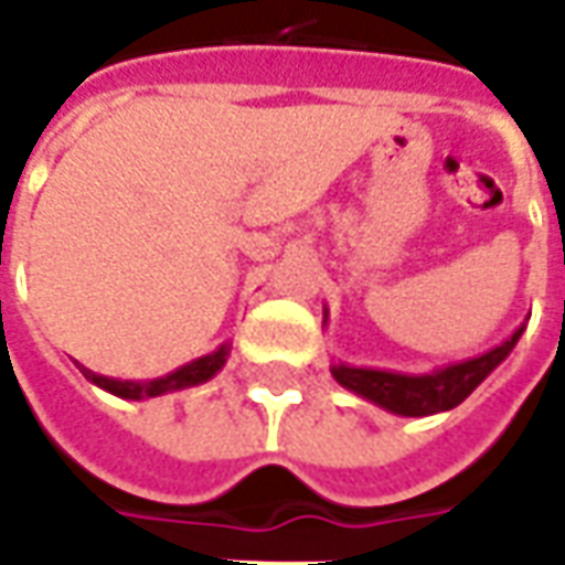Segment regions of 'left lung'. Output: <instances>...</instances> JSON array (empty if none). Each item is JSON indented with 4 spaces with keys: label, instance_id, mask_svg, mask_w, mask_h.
<instances>
[{
    "label": "left lung",
    "instance_id": "obj_1",
    "mask_svg": "<svg viewBox=\"0 0 565 565\" xmlns=\"http://www.w3.org/2000/svg\"><path fill=\"white\" fill-rule=\"evenodd\" d=\"M323 323H327V309H323ZM526 323H520L502 345L468 361L434 366L428 373H397V370H376V366H351L342 361L330 366V373L342 388L388 409L394 416H434V413H447L452 406H459L475 392L477 385L514 351Z\"/></svg>",
    "mask_w": 565,
    "mask_h": 565
}]
</instances>
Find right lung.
<instances>
[{
	"label": "right lung",
	"instance_id": "add662e5",
	"mask_svg": "<svg viewBox=\"0 0 565 565\" xmlns=\"http://www.w3.org/2000/svg\"><path fill=\"white\" fill-rule=\"evenodd\" d=\"M228 351H232V342H223L220 349L211 351V354H201L195 361H189V364L177 366L171 373H164L159 379H113V376H100V373H94L88 366H82L76 361V366L82 370V376L94 382L97 388H104V392L116 394V397H125V401H149V397H161V394H171V392H183V388H195L201 382H207V379H214L228 361Z\"/></svg>",
	"mask_w": 565,
	"mask_h": 565
}]
</instances>
